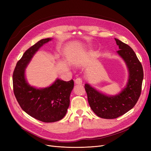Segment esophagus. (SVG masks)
I'll list each match as a JSON object with an SVG mask.
<instances>
[{
    "label": "esophagus",
    "mask_w": 151,
    "mask_h": 151,
    "mask_svg": "<svg viewBox=\"0 0 151 151\" xmlns=\"http://www.w3.org/2000/svg\"><path fill=\"white\" fill-rule=\"evenodd\" d=\"M75 83H76L77 84H81L83 83V79L81 78V77H78V78L76 79Z\"/></svg>",
    "instance_id": "34e87169"
}]
</instances>
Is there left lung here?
<instances>
[{"label":"left lung","instance_id":"obj_1","mask_svg":"<svg viewBox=\"0 0 151 151\" xmlns=\"http://www.w3.org/2000/svg\"><path fill=\"white\" fill-rule=\"evenodd\" d=\"M119 50L117 53L125 60L129 70L126 88L115 96L104 95L85 84L88 103L94 113L100 118L113 119L133 108L140 97L144 78L143 68L135 53L129 45L115 38Z\"/></svg>","mask_w":151,"mask_h":151}]
</instances>
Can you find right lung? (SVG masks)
I'll return each mask as SVG.
<instances>
[{"label":"right lung","instance_id":"obj_1","mask_svg":"<svg viewBox=\"0 0 151 151\" xmlns=\"http://www.w3.org/2000/svg\"><path fill=\"white\" fill-rule=\"evenodd\" d=\"M50 40H41L27 50L17 62L12 76L14 93L21 108L35 119L47 123L57 122L64 117L74 88L73 80L67 82L57 79L52 86L40 89L27 83L25 68L38 49Z\"/></svg>","mask_w":151,"mask_h":151}]
</instances>
